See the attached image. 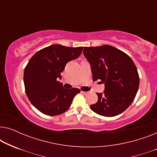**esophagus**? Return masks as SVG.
<instances>
[{"label": "esophagus", "instance_id": "esophagus-1", "mask_svg": "<svg viewBox=\"0 0 157 157\" xmlns=\"http://www.w3.org/2000/svg\"><path fill=\"white\" fill-rule=\"evenodd\" d=\"M81 94H84V95H86V94H88V92H86V91H81Z\"/></svg>", "mask_w": 157, "mask_h": 157}]
</instances>
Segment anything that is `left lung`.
<instances>
[{
    "label": "left lung",
    "mask_w": 157,
    "mask_h": 157,
    "mask_svg": "<svg viewBox=\"0 0 157 157\" xmlns=\"http://www.w3.org/2000/svg\"><path fill=\"white\" fill-rule=\"evenodd\" d=\"M83 55L91 65L93 81L100 79L105 86L103 93H96L98 101L90 108L107 117L121 113L133 102L139 86V74L132 59L109 45L84 47Z\"/></svg>",
    "instance_id": "left-lung-1"
}]
</instances>
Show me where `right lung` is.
<instances>
[{
  "label": "right lung",
  "mask_w": 157,
  "mask_h": 157,
  "mask_svg": "<svg viewBox=\"0 0 157 157\" xmlns=\"http://www.w3.org/2000/svg\"><path fill=\"white\" fill-rule=\"evenodd\" d=\"M83 47H66L59 44L48 46L34 54L25 66V93L32 104L48 116L61 114L68 110L73 98L81 91L64 89L58 81L66 63L81 54Z\"/></svg>",
  "instance_id": "add662e5"
}]
</instances>
